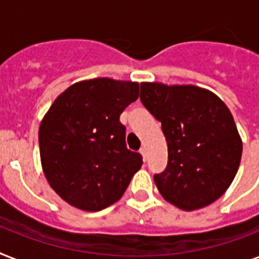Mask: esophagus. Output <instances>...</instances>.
Returning <instances> with one entry per match:
<instances>
[{"label":"esophagus","mask_w":259,"mask_h":259,"mask_svg":"<svg viewBox=\"0 0 259 259\" xmlns=\"http://www.w3.org/2000/svg\"><path fill=\"white\" fill-rule=\"evenodd\" d=\"M140 153L142 154V157H144V160H146V156H148V150H146L145 146H142L141 149H140Z\"/></svg>","instance_id":"1"}]
</instances>
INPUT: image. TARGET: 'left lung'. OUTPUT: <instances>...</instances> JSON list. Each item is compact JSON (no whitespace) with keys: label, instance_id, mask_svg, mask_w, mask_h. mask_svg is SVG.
Segmentation results:
<instances>
[{"label":"left lung","instance_id":"obj_1","mask_svg":"<svg viewBox=\"0 0 259 259\" xmlns=\"http://www.w3.org/2000/svg\"><path fill=\"white\" fill-rule=\"evenodd\" d=\"M141 102L161 122L168 165L154 183L162 197L184 211L203 208L227 191L242 157V140L229 107L192 84L141 83Z\"/></svg>","mask_w":259,"mask_h":259}]
</instances>
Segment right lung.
Here are the masks:
<instances>
[{"mask_svg": "<svg viewBox=\"0 0 259 259\" xmlns=\"http://www.w3.org/2000/svg\"><path fill=\"white\" fill-rule=\"evenodd\" d=\"M140 84L95 78L70 86L42 118L38 145L42 172L54 191L84 211H101L125 193L142 165L126 148L122 111L137 101Z\"/></svg>", "mask_w": 259, "mask_h": 259, "instance_id": "add662e5", "label": "right lung"}]
</instances>
